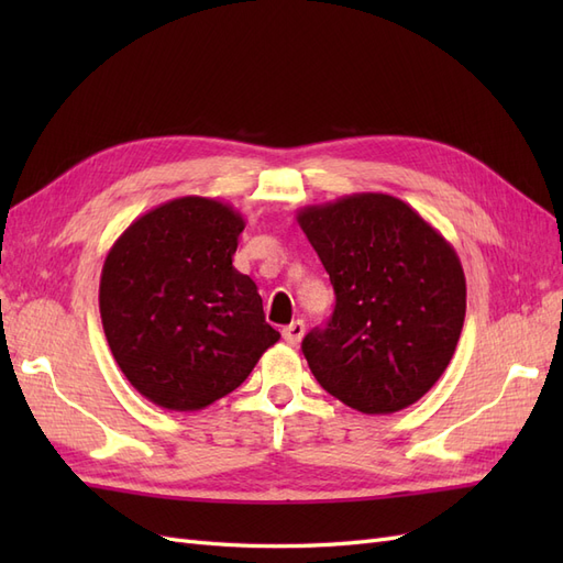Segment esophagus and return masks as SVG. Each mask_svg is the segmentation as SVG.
Here are the masks:
<instances>
[{"label":"esophagus","mask_w":563,"mask_h":563,"mask_svg":"<svg viewBox=\"0 0 563 563\" xmlns=\"http://www.w3.org/2000/svg\"><path fill=\"white\" fill-rule=\"evenodd\" d=\"M282 335H284V340H286L288 345H298L300 338L305 335V323H302V319H296V321L288 323V327H284V329H282Z\"/></svg>","instance_id":"1"}]
</instances>
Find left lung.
I'll list each match as a JSON object with an SVG mask.
<instances>
[{
  "instance_id": "left-lung-1",
  "label": "left lung",
  "mask_w": 563,
  "mask_h": 563,
  "mask_svg": "<svg viewBox=\"0 0 563 563\" xmlns=\"http://www.w3.org/2000/svg\"><path fill=\"white\" fill-rule=\"evenodd\" d=\"M335 308L302 340L317 383L356 411L397 413L428 395L463 331L467 286L455 249L406 201L360 192L298 211Z\"/></svg>"
}]
</instances>
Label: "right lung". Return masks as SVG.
<instances>
[{
  "label": "right lung",
  "instance_id": "1",
  "mask_svg": "<svg viewBox=\"0 0 563 563\" xmlns=\"http://www.w3.org/2000/svg\"><path fill=\"white\" fill-rule=\"evenodd\" d=\"M244 218L178 197L135 218L100 275V319L117 366L166 411H199L240 387L282 338L258 286L234 269Z\"/></svg>",
  "mask_w": 563,
  "mask_h": 563
}]
</instances>
